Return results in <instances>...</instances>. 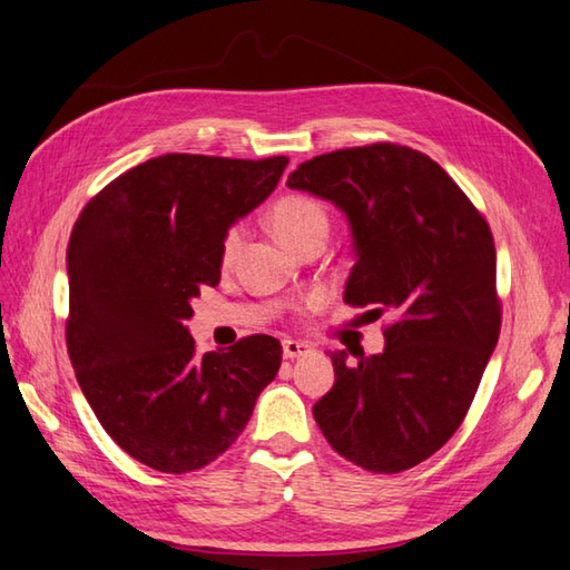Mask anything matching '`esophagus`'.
Segmentation results:
<instances>
[{"mask_svg":"<svg viewBox=\"0 0 570 570\" xmlns=\"http://www.w3.org/2000/svg\"><path fill=\"white\" fill-rule=\"evenodd\" d=\"M309 351H312V346L302 344V341H295V338H285V341H283V356H285V358L307 356Z\"/></svg>","mask_w":570,"mask_h":570,"instance_id":"esophagus-1","label":"esophagus"}]
</instances>
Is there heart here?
Listing matches in <instances>:
<instances>
[{
	"label": "heart",
	"instance_id": "1",
	"mask_svg": "<svg viewBox=\"0 0 570 570\" xmlns=\"http://www.w3.org/2000/svg\"><path fill=\"white\" fill-rule=\"evenodd\" d=\"M271 226L289 248H297L299 244H305L309 236L326 234L328 214L314 197L285 195L277 199L271 209ZM242 242H244L242 226L238 224L229 226V232L224 234V242H222V258L232 261ZM314 302H320V297H314L312 305Z\"/></svg>",
	"mask_w": 570,
	"mask_h": 570
}]
</instances>
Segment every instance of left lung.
I'll list each match as a JSON object with an SVG mask.
<instances>
[{"instance_id":"8db88e82","label":"left lung","mask_w":570,"mask_h":570,"mask_svg":"<svg viewBox=\"0 0 570 570\" xmlns=\"http://www.w3.org/2000/svg\"><path fill=\"white\" fill-rule=\"evenodd\" d=\"M287 185L346 212L358 261L344 302L387 314L383 353H332L336 383L314 420L346 461L407 471L456 434L498 344L490 226L436 160L400 144L314 156Z\"/></svg>"}]
</instances>
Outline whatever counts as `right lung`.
I'll list each match as a JSON object with an SVG mask.
<instances>
[{
    "instance_id": "1",
    "label": "right lung",
    "mask_w": 570,
    "mask_h": 570,
    "mask_svg": "<svg viewBox=\"0 0 570 570\" xmlns=\"http://www.w3.org/2000/svg\"><path fill=\"white\" fill-rule=\"evenodd\" d=\"M289 158L166 154L87 202L68 244L66 341L105 432L160 473L229 449L277 375L281 341L246 336L199 356L189 299L219 285L229 226L268 197Z\"/></svg>"
}]
</instances>
